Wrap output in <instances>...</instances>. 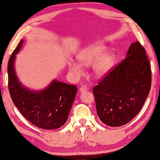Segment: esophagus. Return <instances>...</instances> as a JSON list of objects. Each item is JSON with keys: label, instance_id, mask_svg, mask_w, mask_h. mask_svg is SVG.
Here are the masks:
<instances>
[{"label": "esophagus", "instance_id": "1", "mask_svg": "<svg viewBox=\"0 0 160 160\" xmlns=\"http://www.w3.org/2000/svg\"><path fill=\"white\" fill-rule=\"evenodd\" d=\"M88 90H89V88L86 86H82L80 88V91L81 92H85V91H88Z\"/></svg>", "mask_w": 160, "mask_h": 160}]
</instances>
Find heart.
<instances>
[{
	"label": "heart",
	"instance_id": "b5f03b06",
	"mask_svg": "<svg viewBox=\"0 0 160 160\" xmlns=\"http://www.w3.org/2000/svg\"><path fill=\"white\" fill-rule=\"evenodd\" d=\"M106 47L103 44L93 45L84 48L77 54L79 61L70 60L68 62L70 72L75 78H80L85 74L83 66H89L92 63V70L94 75L102 78L106 75L114 66L116 59L111 51H104Z\"/></svg>",
	"mask_w": 160,
	"mask_h": 160
}]
</instances>
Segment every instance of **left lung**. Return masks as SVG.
Wrapping results in <instances>:
<instances>
[{
  "instance_id": "left-lung-1",
  "label": "left lung",
  "mask_w": 160,
  "mask_h": 160,
  "mask_svg": "<svg viewBox=\"0 0 160 160\" xmlns=\"http://www.w3.org/2000/svg\"><path fill=\"white\" fill-rule=\"evenodd\" d=\"M151 80L145 48L138 42L132 43L125 59L93 88L100 120L112 127L130 122L142 109Z\"/></svg>"
}]
</instances>
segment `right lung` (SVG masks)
<instances>
[{
    "mask_svg": "<svg viewBox=\"0 0 160 160\" xmlns=\"http://www.w3.org/2000/svg\"><path fill=\"white\" fill-rule=\"evenodd\" d=\"M24 39L13 51L8 61V88L15 107L24 117L42 129H57L63 126L78 92L77 87L53 79L42 90H31L20 82L15 71L16 55Z\"/></svg>",
    "mask_w": 160,
    "mask_h": 160,
    "instance_id": "1",
    "label": "right lung"
}]
</instances>
